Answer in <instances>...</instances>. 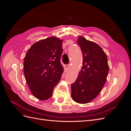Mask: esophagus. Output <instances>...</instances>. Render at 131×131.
<instances>
[{
    "label": "esophagus",
    "instance_id": "esophagus-1",
    "mask_svg": "<svg viewBox=\"0 0 131 131\" xmlns=\"http://www.w3.org/2000/svg\"><path fill=\"white\" fill-rule=\"evenodd\" d=\"M64 68L66 69V70H68L69 68V64L64 65Z\"/></svg>",
    "mask_w": 131,
    "mask_h": 131
}]
</instances>
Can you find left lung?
I'll list each match as a JSON object with an SVG mask.
<instances>
[{"mask_svg":"<svg viewBox=\"0 0 131 131\" xmlns=\"http://www.w3.org/2000/svg\"><path fill=\"white\" fill-rule=\"evenodd\" d=\"M77 42L83 55L82 66L78 78L71 85V96L78 103L93 101L104 87L109 67L106 54L97 43L79 36Z\"/></svg>","mask_w":131,"mask_h":131,"instance_id":"1","label":"left lung"}]
</instances>
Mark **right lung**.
Wrapping results in <instances>:
<instances>
[{
  "mask_svg": "<svg viewBox=\"0 0 131 131\" xmlns=\"http://www.w3.org/2000/svg\"><path fill=\"white\" fill-rule=\"evenodd\" d=\"M62 39L52 37L31 45L24 58L23 72L30 91L41 101L49 99L64 69L60 62Z\"/></svg>",
  "mask_w": 131,
  "mask_h": 131,
  "instance_id": "obj_1",
  "label": "right lung"
}]
</instances>
